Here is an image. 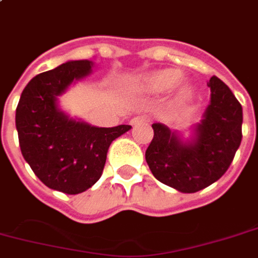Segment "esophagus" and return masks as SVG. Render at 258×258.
Here are the masks:
<instances>
[{"label":"esophagus","instance_id":"esophagus-1","mask_svg":"<svg viewBox=\"0 0 258 258\" xmlns=\"http://www.w3.org/2000/svg\"><path fill=\"white\" fill-rule=\"evenodd\" d=\"M142 121H148V117H146V116H135L134 119H131L130 123L138 124V123H142Z\"/></svg>","mask_w":258,"mask_h":258}]
</instances>
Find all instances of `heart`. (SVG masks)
I'll return each mask as SVG.
<instances>
[{
    "label": "heart",
    "instance_id": "b5f03b06",
    "mask_svg": "<svg viewBox=\"0 0 258 258\" xmlns=\"http://www.w3.org/2000/svg\"><path fill=\"white\" fill-rule=\"evenodd\" d=\"M182 74L177 70H160L150 72L148 75H145L141 79L139 86L144 89L145 91H150V93H163L169 89H172L173 86L176 85L177 82L180 81ZM191 93L188 86H184L180 90L182 97H188Z\"/></svg>",
    "mask_w": 258,
    "mask_h": 258
}]
</instances>
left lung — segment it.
Segmentation results:
<instances>
[{
    "label": "left lung",
    "instance_id": "obj_1",
    "mask_svg": "<svg viewBox=\"0 0 258 258\" xmlns=\"http://www.w3.org/2000/svg\"><path fill=\"white\" fill-rule=\"evenodd\" d=\"M211 104L196 135L184 142L164 124L154 123L146 163L154 177L182 192H196L219 180L230 168L242 141V105L217 76L208 82Z\"/></svg>",
    "mask_w": 258,
    "mask_h": 258
}]
</instances>
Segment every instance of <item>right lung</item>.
<instances>
[{"label": "right lung", "mask_w": 258, "mask_h": 258, "mask_svg": "<svg viewBox=\"0 0 258 258\" xmlns=\"http://www.w3.org/2000/svg\"><path fill=\"white\" fill-rule=\"evenodd\" d=\"M93 61H68L42 72L24 87L16 108V130L24 160L49 188L79 194L102 175L112 141L131 125L94 127L70 119L57 97L91 72Z\"/></svg>", "instance_id": "1"}]
</instances>
